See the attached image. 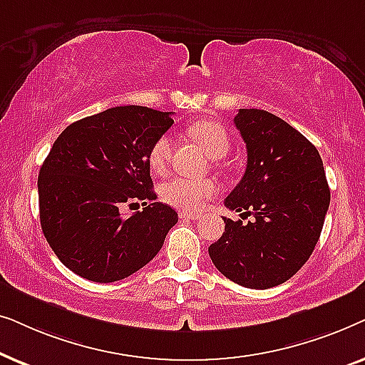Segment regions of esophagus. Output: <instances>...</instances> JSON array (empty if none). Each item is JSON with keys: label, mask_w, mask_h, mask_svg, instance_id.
Listing matches in <instances>:
<instances>
[{"label": "esophagus", "mask_w": 365, "mask_h": 365, "mask_svg": "<svg viewBox=\"0 0 365 365\" xmlns=\"http://www.w3.org/2000/svg\"><path fill=\"white\" fill-rule=\"evenodd\" d=\"M179 217H181V219H191V221H196V219L199 217V214H196V212H186V211H181V212H179Z\"/></svg>", "instance_id": "1"}]
</instances>
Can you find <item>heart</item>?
Segmentation results:
<instances>
[{
	"label": "heart",
	"instance_id": "1",
	"mask_svg": "<svg viewBox=\"0 0 365 365\" xmlns=\"http://www.w3.org/2000/svg\"><path fill=\"white\" fill-rule=\"evenodd\" d=\"M187 134L197 141L212 159H221L227 154L231 141L221 124L209 119H201L189 124ZM173 154V139L164 134L153 144L149 151V164L154 171L164 173ZM216 192V184L207 179L174 178L163 186V199L181 211H199L209 197Z\"/></svg>",
	"mask_w": 365,
	"mask_h": 365
}]
</instances>
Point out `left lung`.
Wrapping results in <instances>:
<instances>
[{
	"label": "left lung",
	"instance_id": "1",
	"mask_svg": "<svg viewBox=\"0 0 365 365\" xmlns=\"http://www.w3.org/2000/svg\"><path fill=\"white\" fill-rule=\"evenodd\" d=\"M246 143L247 166L226 197V207L252 216L226 222L209 256L217 271L249 289L291 279L316 247L331 191L316 146L264 109H239L234 118Z\"/></svg>",
	"mask_w": 365,
	"mask_h": 365
}]
</instances>
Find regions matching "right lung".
<instances>
[{
	"instance_id": "obj_1",
	"label": "right lung",
	"mask_w": 365,
	"mask_h": 365,
	"mask_svg": "<svg viewBox=\"0 0 365 365\" xmlns=\"http://www.w3.org/2000/svg\"><path fill=\"white\" fill-rule=\"evenodd\" d=\"M173 123L169 113L118 106L69 124L54 141L39 169V219L69 271L121 281L161 251L178 212L154 201L149 151ZM134 200L147 207L123 218L120 207Z\"/></svg>"
}]
</instances>
